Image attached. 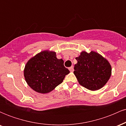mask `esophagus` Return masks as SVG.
Instances as JSON below:
<instances>
[{
	"instance_id": "obj_1",
	"label": "esophagus",
	"mask_w": 126,
	"mask_h": 126,
	"mask_svg": "<svg viewBox=\"0 0 126 126\" xmlns=\"http://www.w3.org/2000/svg\"><path fill=\"white\" fill-rule=\"evenodd\" d=\"M69 70H70V72H73V70H74V69H73V66H71L69 68Z\"/></svg>"
}]
</instances>
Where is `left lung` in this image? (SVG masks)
Returning <instances> with one entry per match:
<instances>
[{
	"instance_id": "obj_1",
	"label": "left lung",
	"mask_w": 126,
	"mask_h": 126,
	"mask_svg": "<svg viewBox=\"0 0 126 126\" xmlns=\"http://www.w3.org/2000/svg\"><path fill=\"white\" fill-rule=\"evenodd\" d=\"M73 73L79 84L91 91L101 89L111 75V66L108 60L95 51H82L76 57Z\"/></svg>"
}]
</instances>
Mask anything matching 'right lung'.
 I'll return each instance as SVG.
<instances>
[{
    "label": "right lung",
    "instance_id": "obj_1",
    "mask_svg": "<svg viewBox=\"0 0 126 126\" xmlns=\"http://www.w3.org/2000/svg\"><path fill=\"white\" fill-rule=\"evenodd\" d=\"M69 73L64 67V61L57 59L55 52L46 50L28 60L24 69V77L33 90L47 94L62 83Z\"/></svg>",
    "mask_w": 126,
    "mask_h": 126
}]
</instances>
